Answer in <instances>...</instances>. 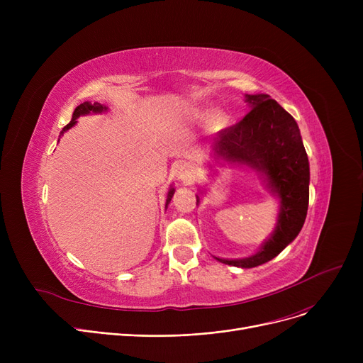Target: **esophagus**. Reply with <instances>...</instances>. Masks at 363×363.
Masks as SVG:
<instances>
[{
	"label": "esophagus",
	"mask_w": 363,
	"mask_h": 363,
	"mask_svg": "<svg viewBox=\"0 0 363 363\" xmlns=\"http://www.w3.org/2000/svg\"><path fill=\"white\" fill-rule=\"evenodd\" d=\"M194 175H196V170H194V166L191 163H178L175 166V177L182 184L191 182Z\"/></svg>",
	"instance_id": "34e87169"
}]
</instances>
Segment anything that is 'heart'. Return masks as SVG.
Returning <instances> with one entry per match:
<instances>
[{
    "label": "heart",
    "instance_id": "heart-1",
    "mask_svg": "<svg viewBox=\"0 0 363 363\" xmlns=\"http://www.w3.org/2000/svg\"><path fill=\"white\" fill-rule=\"evenodd\" d=\"M208 113H203V116H207ZM211 123L215 129H222L228 125V114L222 110H218L216 113H213V116L211 119Z\"/></svg>",
    "mask_w": 363,
    "mask_h": 363
}]
</instances>
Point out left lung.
<instances>
[{
    "label": "left lung",
    "instance_id": "obj_1",
    "mask_svg": "<svg viewBox=\"0 0 363 363\" xmlns=\"http://www.w3.org/2000/svg\"><path fill=\"white\" fill-rule=\"evenodd\" d=\"M250 111L237 125L220 130L211 147V157L219 164H233L257 172L266 189L278 199L277 226L259 250L249 257L216 260L255 268L277 257L301 231L309 206L311 170L297 122L266 94H245ZM212 167V164H211ZM206 194L200 188L197 204Z\"/></svg>",
    "mask_w": 363,
    "mask_h": 363
}]
</instances>
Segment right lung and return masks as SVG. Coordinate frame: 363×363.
<instances>
[{
  "label": "right lung",
  "instance_id": "obj_1",
  "mask_svg": "<svg viewBox=\"0 0 363 363\" xmlns=\"http://www.w3.org/2000/svg\"><path fill=\"white\" fill-rule=\"evenodd\" d=\"M107 110H108V107H107V106L100 104V103H97V101H95V103L85 101V103L79 104L78 107L74 108V111H73L72 121H70V122H69V123L62 129L59 140L63 137V133H65V132H67L70 128H73L76 123H78V118H79V116H86V114H91V113H94V114H99V113H104V111H107ZM174 193H175V188H174V185H170L169 191H167V197H166V207H167V204L170 203L172 197H174Z\"/></svg>",
  "mask_w": 363,
  "mask_h": 363
}]
</instances>
